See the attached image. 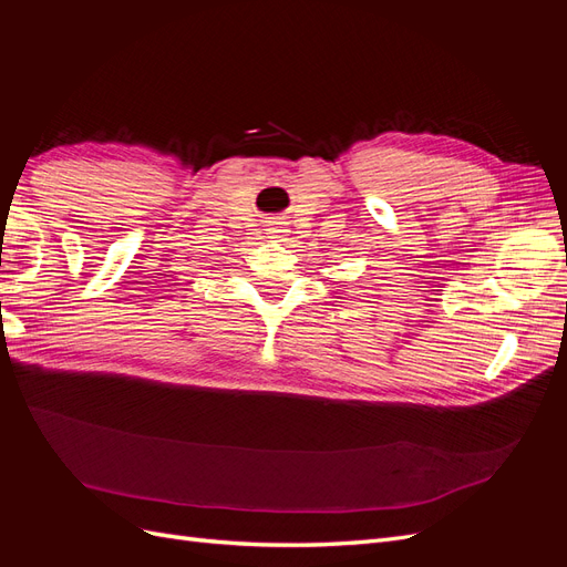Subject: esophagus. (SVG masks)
Here are the masks:
<instances>
[{
  "instance_id": "1",
  "label": "esophagus",
  "mask_w": 567,
  "mask_h": 567,
  "mask_svg": "<svg viewBox=\"0 0 567 567\" xmlns=\"http://www.w3.org/2000/svg\"><path fill=\"white\" fill-rule=\"evenodd\" d=\"M286 225H288V221L284 217H269L267 219V234H269V238H284L288 234Z\"/></svg>"
}]
</instances>
